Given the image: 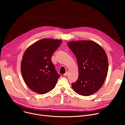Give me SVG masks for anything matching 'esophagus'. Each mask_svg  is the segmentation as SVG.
I'll return each instance as SVG.
<instances>
[{"mask_svg": "<svg viewBox=\"0 0 125 125\" xmlns=\"http://www.w3.org/2000/svg\"><path fill=\"white\" fill-rule=\"evenodd\" d=\"M68 74V72H66V73H64V74H63V75H64V76H67Z\"/></svg>", "mask_w": 125, "mask_h": 125, "instance_id": "obj_1", "label": "esophagus"}]
</instances>
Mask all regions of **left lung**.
<instances>
[{
  "label": "left lung",
  "mask_w": 125,
  "mask_h": 125,
  "mask_svg": "<svg viewBox=\"0 0 125 125\" xmlns=\"http://www.w3.org/2000/svg\"><path fill=\"white\" fill-rule=\"evenodd\" d=\"M68 45L76 58L78 67V79L72 83L73 90L84 96L96 93L107 74L108 61L105 52L92 41L70 42Z\"/></svg>",
  "instance_id": "1"
}]
</instances>
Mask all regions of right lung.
Returning <instances> with one entry per match:
<instances>
[{
    "label": "right lung",
    "mask_w": 125,
    "mask_h": 125,
    "mask_svg": "<svg viewBox=\"0 0 125 125\" xmlns=\"http://www.w3.org/2000/svg\"><path fill=\"white\" fill-rule=\"evenodd\" d=\"M58 39H42L26 50L21 63V73L27 86L34 92L44 94L53 89L60 77L51 58L61 44Z\"/></svg>",
    "instance_id": "add662e5"
}]
</instances>
